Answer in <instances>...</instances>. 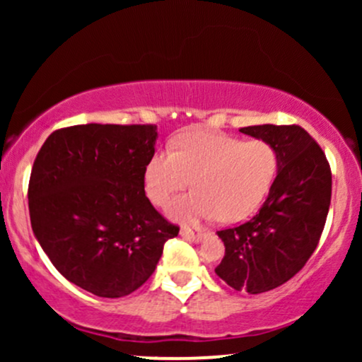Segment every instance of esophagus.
Segmentation results:
<instances>
[{
	"label": "esophagus",
	"mask_w": 362,
	"mask_h": 362,
	"mask_svg": "<svg viewBox=\"0 0 362 362\" xmlns=\"http://www.w3.org/2000/svg\"><path fill=\"white\" fill-rule=\"evenodd\" d=\"M180 235L185 236V238L192 240V242H201V240H204L207 235H209V230H206V228H189V226H184L180 230Z\"/></svg>",
	"instance_id": "obj_1"
}]
</instances>
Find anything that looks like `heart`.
<instances>
[{
    "instance_id": "obj_1",
    "label": "heart",
    "mask_w": 362,
    "mask_h": 362,
    "mask_svg": "<svg viewBox=\"0 0 362 362\" xmlns=\"http://www.w3.org/2000/svg\"><path fill=\"white\" fill-rule=\"evenodd\" d=\"M279 168L277 149L269 141H242L214 131H189L156 151L144 168L149 201L167 206L173 194L192 180L195 190L177 197L168 214L178 221L218 216L242 221L262 204Z\"/></svg>"
}]
</instances>
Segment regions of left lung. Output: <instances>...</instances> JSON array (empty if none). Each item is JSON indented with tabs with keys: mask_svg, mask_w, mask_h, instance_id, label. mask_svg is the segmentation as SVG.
<instances>
[{
	"mask_svg": "<svg viewBox=\"0 0 362 362\" xmlns=\"http://www.w3.org/2000/svg\"><path fill=\"white\" fill-rule=\"evenodd\" d=\"M240 132L269 141L279 170L250 221L218 231L224 257L216 274L235 291L260 294L279 288L305 267L325 228L332 197L328 160L301 126H248Z\"/></svg>",
	"mask_w": 362,
	"mask_h": 362,
	"instance_id": "left-lung-1",
	"label": "left lung"
}]
</instances>
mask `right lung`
<instances>
[{"mask_svg":"<svg viewBox=\"0 0 362 362\" xmlns=\"http://www.w3.org/2000/svg\"><path fill=\"white\" fill-rule=\"evenodd\" d=\"M156 136L155 124L69 126L37 153L28 182L32 230L54 267L95 296L141 288L180 230L144 192Z\"/></svg>","mask_w":362,"mask_h":362,"instance_id":"1","label":"right lung"}]
</instances>
